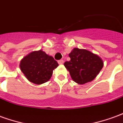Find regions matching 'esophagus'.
I'll use <instances>...</instances> for the list:
<instances>
[{"instance_id":"esophagus-1","label":"esophagus","mask_w":123,"mask_h":123,"mask_svg":"<svg viewBox=\"0 0 123 123\" xmlns=\"http://www.w3.org/2000/svg\"><path fill=\"white\" fill-rule=\"evenodd\" d=\"M58 63H59V64H62L64 63V60H62V59H61V60H59V61H58Z\"/></svg>"}]
</instances>
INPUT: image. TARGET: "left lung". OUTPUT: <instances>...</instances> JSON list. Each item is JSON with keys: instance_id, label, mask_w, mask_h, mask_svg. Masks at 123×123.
<instances>
[{"instance_id": "1", "label": "left lung", "mask_w": 123, "mask_h": 123, "mask_svg": "<svg viewBox=\"0 0 123 123\" xmlns=\"http://www.w3.org/2000/svg\"><path fill=\"white\" fill-rule=\"evenodd\" d=\"M70 60L64 63L75 82L84 84L92 81L103 67L99 56L86 49L74 48L69 54Z\"/></svg>"}]
</instances>
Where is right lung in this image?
Listing matches in <instances>:
<instances>
[{"label":"right lung","mask_w":123,"mask_h":123,"mask_svg":"<svg viewBox=\"0 0 123 123\" xmlns=\"http://www.w3.org/2000/svg\"><path fill=\"white\" fill-rule=\"evenodd\" d=\"M58 66V62L53 56L41 50L28 55L20 64V69L25 77L35 84L47 82L51 78L53 70Z\"/></svg>","instance_id":"obj_1"}]
</instances>
